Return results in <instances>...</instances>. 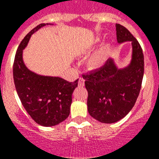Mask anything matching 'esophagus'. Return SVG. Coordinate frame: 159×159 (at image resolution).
I'll return each instance as SVG.
<instances>
[{
  "label": "esophagus",
  "mask_w": 159,
  "mask_h": 159,
  "mask_svg": "<svg viewBox=\"0 0 159 159\" xmlns=\"http://www.w3.org/2000/svg\"><path fill=\"white\" fill-rule=\"evenodd\" d=\"M84 82H85V80H84V79L80 78V80H79V85L80 87L84 86Z\"/></svg>",
  "instance_id": "esophagus-1"
}]
</instances>
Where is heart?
<instances>
[{"mask_svg":"<svg viewBox=\"0 0 159 159\" xmlns=\"http://www.w3.org/2000/svg\"><path fill=\"white\" fill-rule=\"evenodd\" d=\"M99 41V39L96 38L94 40V43H96ZM107 51L106 48H102L97 51L95 54L92 56L88 60V65L92 68L95 67H99L105 64L107 60Z\"/></svg>","mask_w":159,"mask_h":159,"instance_id":"obj_1","label":"heart"}]
</instances>
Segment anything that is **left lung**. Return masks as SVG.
<instances>
[{"mask_svg":"<svg viewBox=\"0 0 159 159\" xmlns=\"http://www.w3.org/2000/svg\"><path fill=\"white\" fill-rule=\"evenodd\" d=\"M116 26L118 43L131 41L130 64L119 69L113 59H109L100 68L83 75L88 92V112L103 123H116L130 112L139 95L144 74V57L139 43L124 26Z\"/></svg>","mask_w":159,"mask_h":159,"instance_id":"1","label":"left lung"}]
</instances>
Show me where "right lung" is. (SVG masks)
Segmentation results:
<instances>
[{
    "label": "right lung",
    "instance_id": "right-lung-1",
    "mask_svg": "<svg viewBox=\"0 0 159 159\" xmlns=\"http://www.w3.org/2000/svg\"><path fill=\"white\" fill-rule=\"evenodd\" d=\"M45 25H37L20 43L13 63V80L20 102L31 118L43 127H52L69 116L71 95L78 86V80L71 83L60 77L38 75L25 66L23 49L31 36Z\"/></svg>",
    "mask_w": 159,
    "mask_h": 159
}]
</instances>
